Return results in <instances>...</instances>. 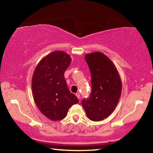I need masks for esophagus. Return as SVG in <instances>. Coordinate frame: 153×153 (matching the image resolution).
I'll use <instances>...</instances> for the list:
<instances>
[{
  "mask_svg": "<svg viewBox=\"0 0 153 153\" xmlns=\"http://www.w3.org/2000/svg\"><path fill=\"white\" fill-rule=\"evenodd\" d=\"M76 97L79 98H79H80V94H79V92H77L76 94Z\"/></svg>",
  "mask_w": 153,
  "mask_h": 153,
  "instance_id": "obj_1",
  "label": "esophagus"
}]
</instances>
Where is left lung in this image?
<instances>
[{"instance_id": "obj_1", "label": "left lung", "mask_w": 153, "mask_h": 153, "mask_svg": "<svg viewBox=\"0 0 153 153\" xmlns=\"http://www.w3.org/2000/svg\"><path fill=\"white\" fill-rule=\"evenodd\" d=\"M91 74L90 97L82 101L87 117L94 121L107 118L117 106L121 94V80L112 61L100 52L85 55Z\"/></svg>"}]
</instances>
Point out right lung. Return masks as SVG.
I'll return each mask as SVG.
<instances>
[{
	"mask_svg": "<svg viewBox=\"0 0 153 153\" xmlns=\"http://www.w3.org/2000/svg\"><path fill=\"white\" fill-rule=\"evenodd\" d=\"M71 61L65 52L53 51L41 59L33 71V100L40 112L52 121L63 120L69 108L79 102L69 90L64 77Z\"/></svg>",
	"mask_w": 153,
	"mask_h": 153,
	"instance_id": "right-lung-1",
	"label": "right lung"
}]
</instances>
